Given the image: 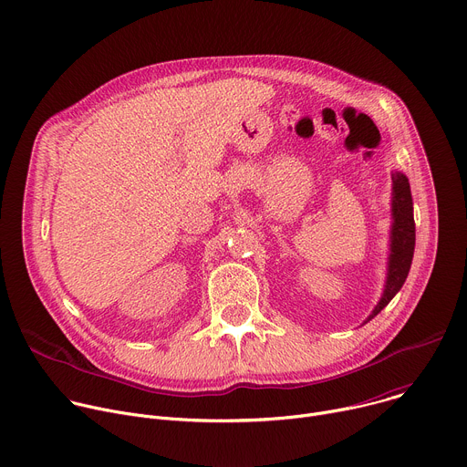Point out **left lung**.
Returning <instances> with one entry per match:
<instances>
[{"mask_svg":"<svg viewBox=\"0 0 467 467\" xmlns=\"http://www.w3.org/2000/svg\"><path fill=\"white\" fill-rule=\"evenodd\" d=\"M393 202H391V213H393V227H391V254H389V272L384 294L368 317H375L391 299L393 296L401 290V286L407 281V275L410 272V264L414 256V245H416V223H414V213H412V193L409 179L403 173H393Z\"/></svg>","mask_w":467,"mask_h":467,"instance_id":"8db88e82","label":"left lung"}]
</instances>
